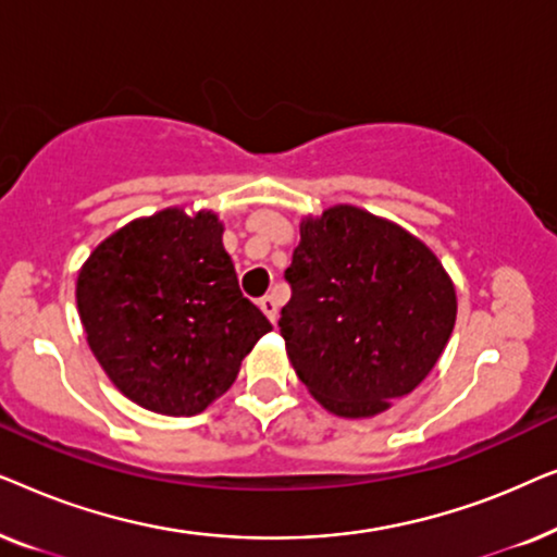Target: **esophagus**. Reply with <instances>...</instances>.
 Returning a JSON list of instances; mask_svg holds the SVG:
<instances>
[{"instance_id": "34e87169", "label": "esophagus", "mask_w": 557, "mask_h": 557, "mask_svg": "<svg viewBox=\"0 0 557 557\" xmlns=\"http://www.w3.org/2000/svg\"><path fill=\"white\" fill-rule=\"evenodd\" d=\"M258 307L263 309V314L271 319V324H276V319H278V299L273 294H265L261 301H258Z\"/></svg>"}]
</instances>
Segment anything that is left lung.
<instances>
[{
  "mask_svg": "<svg viewBox=\"0 0 557 557\" xmlns=\"http://www.w3.org/2000/svg\"><path fill=\"white\" fill-rule=\"evenodd\" d=\"M286 281L288 360L334 416L372 418L413 393L454 332L456 288L436 253L355 205L301 220Z\"/></svg>",
  "mask_w": 557,
  "mask_h": 557,
  "instance_id": "8db88e82",
  "label": "left lung"
}]
</instances>
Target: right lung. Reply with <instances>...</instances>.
<instances>
[{"instance_id": "right-lung-1", "label": "right lung", "mask_w": 557, "mask_h": 557, "mask_svg": "<svg viewBox=\"0 0 557 557\" xmlns=\"http://www.w3.org/2000/svg\"><path fill=\"white\" fill-rule=\"evenodd\" d=\"M75 299L111 383L162 416L202 413L271 332L240 294L212 210L166 208L119 227L83 263Z\"/></svg>"}]
</instances>
